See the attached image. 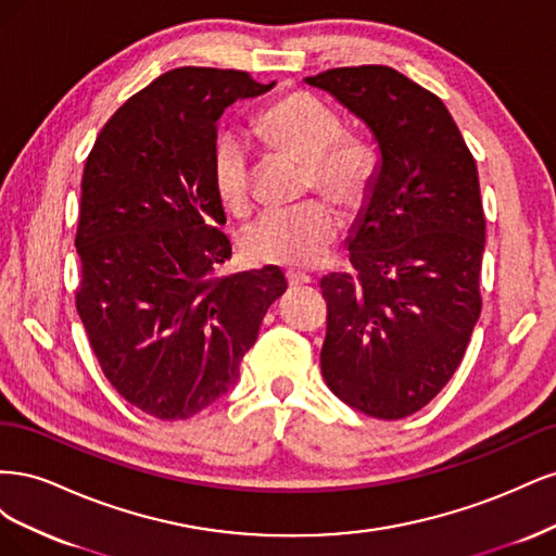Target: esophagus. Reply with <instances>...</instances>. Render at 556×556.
<instances>
[{"label": "esophagus", "mask_w": 556, "mask_h": 556, "mask_svg": "<svg viewBox=\"0 0 556 556\" xmlns=\"http://www.w3.org/2000/svg\"><path fill=\"white\" fill-rule=\"evenodd\" d=\"M285 278H288V282L292 285V288H296V285L313 282V278L308 274H304V271H288V274H285Z\"/></svg>", "instance_id": "34e87169"}]
</instances>
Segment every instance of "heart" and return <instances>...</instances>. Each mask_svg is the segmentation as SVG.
I'll return each mask as SVG.
<instances>
[{
	"instance_id": "obj_1",
	"label": "heart",
	"mask_w": 556,
	"mask_h": 556,
	"mask_svg": "<svg viewBox=\"0 0 556 556\" xmlns=\"http://www.w3.org/2000/svg\"><path fill=\"white\" fill-rule=\"evenodd\" d=\"M257 137L282 155L306 162V190H317L345 211L359 208L376 174L374 148L343 131L341 115L306 90L268 102L252 121ZM213 185L237 215L252 211V162L237 139H223L213 153ZM341 237V220L323 199L292 211H271L252 225L243 245L250 257L280 266H317Z\"/></svg>"
}]
</instances>
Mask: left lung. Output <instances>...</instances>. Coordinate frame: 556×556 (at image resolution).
I'll list each match as a JSON object with an SVG mask.
<instances>
[{
  "instance_id": "8db88e82",
  "label": "left lung",
  "mask_w": 556,
  "mask_h": 556,
  "mask_svg": "<svg viewBox=\"0 0 556 556\" xmlns=\"http://www.w3.org/2000/svg\"><path fill=\"white\" fill-rule=\"evenodd\" d=\"M371 127L382 164L350 239L352 274L319 282L329 390L378 419L425 408L480 317L484 211L473 155L439 97L384 64L306 78Z\"/></svg>"
}]
</instances>
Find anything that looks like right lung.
<instances>
[{"label":"right lung","mask_w":556,"mask_h":556,"mask_svg":"<svg viewBox=\"0 0 556 556\" xmlns=\"http://www.w3.org/2000/svg\"><path fill=\"white\" fill-rule=\"evenodd\" d=\"M271 88L178 66L109 117L86 160L76 311L113 390L150 417L188 419L227 394L288 290L278 266L223 271L231 243L213 185L223 111Z\"/></svg>","instance_id":"obj_1"}]
</instances>
